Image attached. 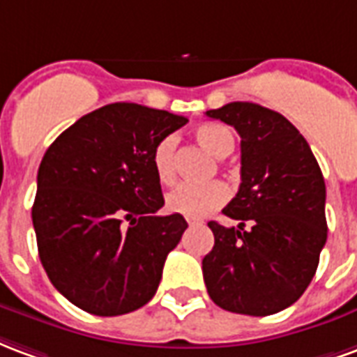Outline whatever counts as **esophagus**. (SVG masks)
Listing matches in <instances>:
<instances>
[{
	"mask_svg": "<svg viewBox=\"0 0 357 357\" xmlns=\"http://www.w3.org/2000/svg\"><path fill=\"white\" fill-rule=\"evenodd\" d=\"M186 222H188L190 226H197V225H202V220H199V218H192V217H186Z\"/></svg>",
	"mask_w": 357,
	"mask_h": 357,
	"instance_id": "34e87169",
	"label": "esophagus"
}]
</instances>
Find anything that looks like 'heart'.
<instances>
[{
    "instance_id": "heart-1",
    "label": "heart",
    "mask_w": 357,
    "mask_h": 357,
    "mask_svg": "<svg viewBox=\"0 0 357 357\" xmlns=\"http://www.w3.org/2000/svg\"><path fill=\"white\" fill-rule=\"evenodd\" d=\"M196 140L215 158H226L236 146L232 132L217 123L199 125L196 129ZM175 150L176 139L167 135L155 144L152 152V167L161 184L175 181ZM228 192L220 182L209 184H181L165 196V207L171 213L184 217L202 218L225 204Z\"/></svg>"
}]
</instances>
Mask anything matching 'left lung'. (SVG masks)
<instances>
[{"label":"left lung","mask_w":357,"mask_h":357,"mask_svg":"<svg viewBox=\"0 0 357 357\" xmlns=\"http://www.w3.org/2000/svg\"><path fill=\"white\" fill-rule=\"evenodd\" d=\"M205 114L241 137V184L222 209L239 225L209 222L215 245L202 262L207 293L236 314L282 312L310 285L327 241L321 169L306 139L278 112L230 102Z\"/></svg>","instance_id":"left-lung-1"}]
</instances>
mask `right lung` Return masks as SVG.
Wrapping results in <instances>:
<instances>
[{
	"label": "right lung",
	"mask_w": 357,
	"mask_h": 357,
	"mask_svg": "<svg viewBox=\"0 0 357 357\" xmlns=\"http://www.w3.org/2000/svg\"><path fill=\"white\" fill-rule=\"evenodd\" d=\"M188 119L135 102L106 104L47 148L32 222L59 293L95 316H121L155 295L188 222L163 207L152 152Z\"/></svg>",
	"instance_id": "right-lung-1"
}]
</instances>
